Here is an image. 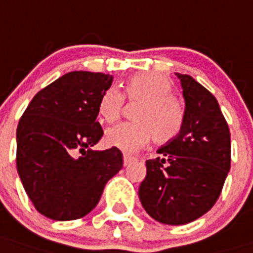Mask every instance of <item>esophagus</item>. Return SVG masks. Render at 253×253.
<instances>
[{
	"instance_id": "34e87169",
	"label": "esophagus",
	"mask_w": 253,
	"mask_h": 253,
	"mask_svg": "<svg viewBox=\"0 0 253 253\" xmlns=\"http://www.w3.org/2000/svg\"><path fill=\"white\" fill-rule=\"evenodd\" d=\"M135 161V159L133 157H130V156H123V166H128L131 164V162Z\"/></svg>"
}]
</instances>
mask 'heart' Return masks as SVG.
Returning a JSON list of instances; mask_svg holds the SVG:
<instances>
[{
    "instance_id": "b5f03b06",
    "label": "heart",
    "mask_w": 253,
    "mask_h": 253,
    "mask_svg": "<svg viewBox=\"0 0 253 253\" xmlns=\"http://www.w3.org/2000/svg\"><path fill=\"white\" fill-rule=\"evenodd\" d=\"M171 92V82L161 74L139 73L127 80L122 94L117 89H108L98 104L102 121L114 123L120 120L123 98L137 102L132 114L133 123H123L109 128L105 144L133 153L145 147L151 137L157 144H166L176 137L183 125L184 113L180 102Z\"/></svg>"
}]
</instances>
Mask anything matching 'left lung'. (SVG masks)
Listing matches in <instances>:
<instances>
[{"label": "left lung", "mask_w": 253, "mask_h": 253, "mask_svg": "<svg viewBox=\"0 0 253 253\" xmlns=\"http://www.w3.org/2000/svg\"><path fill=\"white\" fill-rule=\"evenodd\" d=\"M184 98L180 132L147 161L139 198L152 218L186 225L218 200L231 164L227 122L211 92L190 75L175 73Z\"/></svg>", "instance_id": "obj_1"}]
</instances>
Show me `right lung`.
<instances>
[{
  "label": "right lung",
  "instance_id": "right-lung-1",
  "mask_svg": "<svg viewBox=\"0 0 253 253\" xmlns=\"http://www.w3.org/2000/svg\"><path fill=\"white\" fill-rule=\"evenodd\" d=\"M109 74L71 71L35 94L16 128V169L38 212L55 221L84 217L123 166L117 148L93 151Z\"/></svg>",
  "mask_w": 253,
  "mask_h": 253
}]
</instances>
